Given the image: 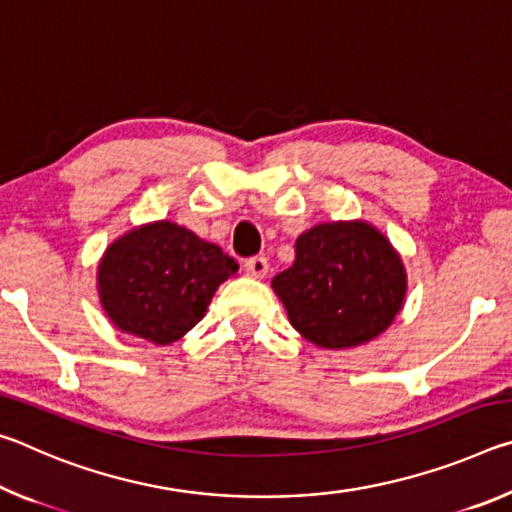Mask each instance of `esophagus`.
<instances>
[{"mask_svg": "<svg viewBox=\"0 0 512 512\" xmlns=\"http://www.w3.org/2000/svg\"><path fill=\"white\" fill-rule=\"evenodd\" d=\"M246 273L253 275V277H264V275L268 273L266 257H262V255L248 257V259H246Z\"/></svg>", "mask_w": 512, "mask_h": 512, "instance_id": "1", "label": "esophagus"}]
</instances>
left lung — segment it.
<instances>
[{
  "label": "left lung",
  "instance_id": "left-lung-1",
  "mask_svg": "<svg viewBox=\"0 0 512 512\" xmlns=\"http://www.w3.org/2000/svg\"><path fill=\"white\" fill-rule=\"evenodd\" d=\"M291 325L320 348H354L393 323L406 273L386 237L363 221L323 223L296 241V262L273 277Z\"/></svg>",
  "mask_w": 512,
  "mask_h": 512
}]
</instances>
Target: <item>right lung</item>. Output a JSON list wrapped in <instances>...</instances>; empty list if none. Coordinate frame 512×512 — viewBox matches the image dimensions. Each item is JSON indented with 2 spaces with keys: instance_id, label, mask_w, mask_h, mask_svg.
Returning a JSON list of instances; mask_svg holds the SVG:
<instances>
[{
  "instance_id": "1",
  "label": "right lung",
  "mask_w": 512,
  "mask_h": 512,
  "mask_svg": "<svg viewBox=\"0 0 512 512\" xmlns=\"http://www.w3.org/2000/svg\"><path fill=\"white\" fill-rule=\"evenodd\" d=\"M235 259L192 230L158 221L117 239L99 264V296L119 329L169 345L205 316Z\"/></svg>"
}]
</instances>
